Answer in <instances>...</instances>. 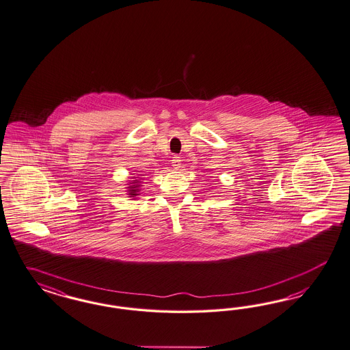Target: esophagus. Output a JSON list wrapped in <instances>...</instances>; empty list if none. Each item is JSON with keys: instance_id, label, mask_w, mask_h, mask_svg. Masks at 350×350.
I'll return each mask as SVG.
<instances>
[{"instance_id": "esophagus-1", "label": "esophagus", "mask_w": 350, "mask_h": 350, "mask_svg": "<svg viewBox=\"0 0 350 350\" xmlns=\"http://www.w3.org/2000/svg\"><path fill=\"white\" fill-rule=\"evenodd\" d=\"M172 165H173V168H174V170H180V165H182V160H180V157H177V155H174V157H173V159H172Z\"/></svg>"}]
</instances>
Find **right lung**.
I'll list each match as a JSON object with an SVG mask.
<instances>
[{"label": "right lung", "instance_id": "right-lung-1", "mask_svg": "<svg viewBox=\"0 0 350 350\" xmlns=\"http://www.w3.org/2000/svg\"><path fill=\"white\" fill-rule=\"evenodd\" d=\"M136 187H137V186H135V187H131V192H129V195H137L136 192H137L138 190H136Z\"/></svg>", "mask_w": 350, "mask_h": 350}]
</instances>
